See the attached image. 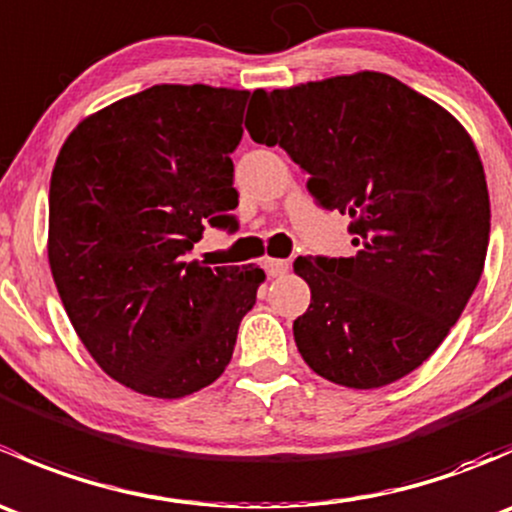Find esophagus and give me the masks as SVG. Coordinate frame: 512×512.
Here are the masks:
<instances>
[{
	"label": "esophagus",
	"instance_id": "esophagus-1",
	"mask_svg": "<svg viewBox=\"0 0 512 512\" xmlns=\"http://www.w3.org/2000/svg\"><path fill=\"white\" fill-rule=\"evenodd\" d=\"M265 270L270 272V277H280L285 275L289 270V262L287 260H272V257H267L265 260Z\"/></svg>",
	"mask_w": 512,
	"mask_h": 512
}]
</instances>
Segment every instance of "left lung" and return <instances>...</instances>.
Returning <instances> with one entry per match:
<instances>
[{
    "label": "left lung",
    "mask_w": 512,
    "mask_h": 512,
    "mask_svg": "<svg viewBox=\"0 0 512 512\" xmlns=\"http://www.w3.org/2000/svg\"><path fill=\"white\" fill-rule=\"evenodd\" d=\"M245 128L285 148L319 208L352 218V257L294 262L312 289L294 319L302 359L347 389L404 379L441 347L483 275L490 200L473 138L379 71L257 89Z\"/></svg>",
    "instance_id": "left-lung-1"
}]
</instances>
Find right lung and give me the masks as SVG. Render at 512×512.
I'll return each mask as SVG.
<instances>
[{
    "label": "right lung",
    "instance_id": "1",
    "mask_svg": "<svg viewBox=\"0 0 512 512\" xmlns=\"http://www.w3.org/2000/svg\"><path fill=\"white\" fill-rule=\"evenodd\" d=\"M250 91L160 84L86 116L49 188V267L76 334L111 379L153 399L213 384L265 270L188 260L235 225L232 158Z\"/></svg>",
    "mask_w": 512,
    "mask_h": 512
}]
</instances>
